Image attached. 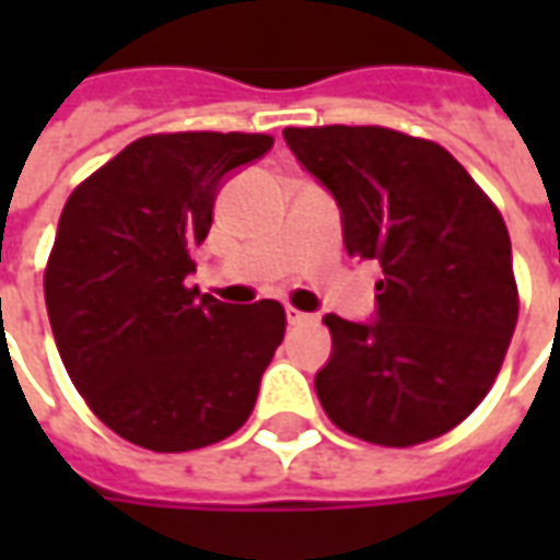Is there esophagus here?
I'll return each mask as SVG.
<instances>
[{"mask_svg":"<svg viewBox=\"0 0 560 560\" xmlns=\"http://www.w3.org/2000/svg\"><path fill=\"white\" fill-rule=\"evenodd\" d=\"M308 320H315V317L305 315L300 308H293V305H288V324H291V327H300V324H308Z\"/></svg>","mask_w":560,"mask_h":560,"instance_id":"1","label":"esophagus"}]
</instances>
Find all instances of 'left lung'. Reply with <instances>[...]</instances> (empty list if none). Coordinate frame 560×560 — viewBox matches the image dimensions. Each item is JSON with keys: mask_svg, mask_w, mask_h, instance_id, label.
Returning a JSON list of instances; mask_svg holds the SVG:
<instances>
[{"mask_svg": "<svg viewBox=\"0 0 560 560\" xmlns=\"http://www.w3.org/2000/svg\"><path fill=\"white\" fill-rule=\"evenodd\" d=\"M305 171L339 200L345 248L377 260V320L327 315L324 411L377 446L456 429L492 389L518 320L510 233L444 147L381 126L284 128Z\"/></svg>", "mask_w": 560, "mask_h": 560, "instance_id": "1", "label": "left lung"}]
</instances>
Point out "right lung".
Segmentation results:
<instances>
[{
  "label": "right lung",
  "mask_w": 560,
  "mask_h": 560,
  "mask_svg": "<svg viewBox=\"0 0 560 560\" xmlns=\"http://www.w3.org/2000/svg\"><path fill=\"white\" fill-rule=\"evenodd\" d=\"M269 135L176 131L128 143L71 191L44 269L56 348L92 413L155 453L224 441L284 339L276 300L219 303L185 284L224 173Z\"/></svg>",
  "instance_id": "1"
}]
</instances>
